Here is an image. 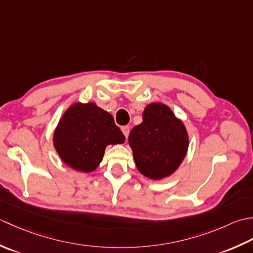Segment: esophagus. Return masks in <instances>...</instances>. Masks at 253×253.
Masks as SVG:
<instances>
[{
  "instance_id": "34e87169",
  "label": "esophagus",
  "mask_w": 253,
  "mask_h": 253,
  "mask_svg": "<svg viewBox=\"0 0 253 253\" xmlns=\"http://www.w3.org/2000/svg\"><path fill=\"white\" fill-rule=\"evenodd\" d=\"M121 131H122L123 134H125V136L127 138L128 133H130V126H122V127H121Z\"/></svg>"
}]
</instances>
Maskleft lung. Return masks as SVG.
Returning <instances> with one entry per match:
<instances>
[{"instance_id":"obj_1","label":"left lung","mask_w":253,"mask_h":253,"mask_svg":"<svg viewBox=\"0 0 253 253\" xmlns=\"http://www.w3.org/2000/svg\"><path fill=\"white\" fill-rule=\"evenodd\" d=\"M136 168L152 180L172 174L181 165L189 147L188 132L181 120L164 104H149L143 122L128 135Z\"/></svg>"}]
</instances>
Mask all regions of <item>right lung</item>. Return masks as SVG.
<instances>
[{"mask_svg": "<svg viewBox=\"0 0 253 253\" xmlns=\"http://www.w3.org/2000/svg\"><path fill=\"white\" fill-rule=\"evenodd\" d=\"M126 141L109 112L94 102L72 105L62 116L53 134V145L62 162L77 171L98 167L108 145Z\"/></svg>", "mask_w": 253, "mask_h": 253, "instance_id": "obj_1", "label": "right lung"}]
</instances>
